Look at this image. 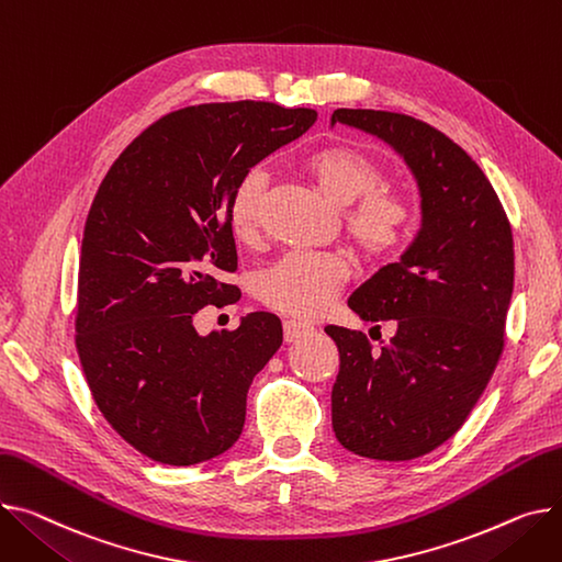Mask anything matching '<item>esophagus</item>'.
Instances as JSON below:
<instances>
[{
  "label": "esophagus",
  "mask_w": 562,
  "mask_h": 562,
  "mask_svg": "<svg viewBox=\"0 0 562 562\" xmlns=\"http://www.w3.org/2000/svg\"><path fill=\"white\" fill-rule=\"evenodd\" d=\"M282 329H284V341L286 344L301 341V339H305V336H310L314 331V327H310L305 323H297V321H284Z\"/></svg>",
  "instance_id": "1"
}]
</instances>
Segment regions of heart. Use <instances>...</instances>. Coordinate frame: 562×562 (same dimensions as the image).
I'll return each mask as SVG.
<instances>
[{"mask_svg": "<svg viewBox=\"0 0 562 562\" xmlns=\"http://www.w3.org/2000/svg\"><path fill=\"white\" fill-rule=\"evenodd\" d=\"M318 190L344 207L348 241L368 261H386L408 241L416 226V199L397 187L382 184L380 162L355 146H323L303 162ZM269 192V176L246 171L231 194V228L241 241L257 237ZM350 280L348 261L339 255L291 252L261 271L259 301L293 318L323 316Z\"/></svg>", "mask_w": 562, "mask_h": 562, "instance_id": "1", "label": "heart"}]
</instances>
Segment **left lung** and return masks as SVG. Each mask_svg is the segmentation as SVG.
<instances>
[{"label":"left lung","mask_w":562,"mask_h":562,"mask_svg":"<svg viewBox=\"0 0 562 562\" xmlns=\"http://www.w3.org/2000/svg\"><path fill=\"white\" fill-rule=\"evenodd\" d=\"M336 122L382 137L406 160L420 187L423 228L400 261L348 301L363 321H393V339L372 352L363 331L325 327L341 355L331 427L357 457L411 461L463 427L497 368L513 231L488 178L445 133L386 110L339 108Z\"/></svg>","instance_id":"8db88e82"}]
</instances>
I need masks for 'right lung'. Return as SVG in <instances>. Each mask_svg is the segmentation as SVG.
<instances>
[{"mask_svg": "<svg viewBox=\"0 0 562 562\" xmlns=\"http://www.w3.org/2000/svg\"><path fill=\"white\" fill-rule=\"evenodd\" d=\"M316 117L269 101L180 108L142 131L99 184L74 341L101 416L151 461L194 465L241 436L248 386L282 346V323L255 312L201 336L192 318L241 295L216 280L237 271V180Z\"/></svg>", "mask_w": 562, "mask_h": 562, "instance_id": "right-lung-1", "label": "right lung"}]
</instances>
